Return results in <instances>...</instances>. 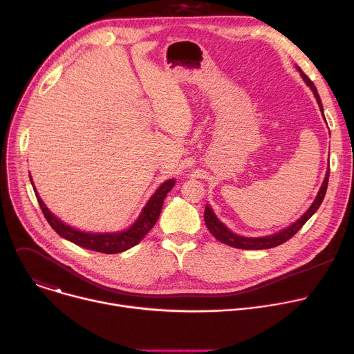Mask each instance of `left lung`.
<instances>
[{
	"label": "left lung",
	"instance_id": "obj_1",
	"mask_svg": "<svg viewBox=\"0 0 354 354\" xmlns=\"http://www.w3.org/2000/svg\"><path fill=\"white\" fill-rule=\"evenodd\" d=\"M298 71H299L302 79L305 80V83L313 91L315 97H316V102L319 104V109H320V111H322V114H324V106H322V102H320V97H319V94H317V90H316L315 84L312 83V80L299 68H298ZM324 118H325V115H324ZM329 172H330V169H328V172L325 175V180H324L322 186H320V189L317 192V196L315 198V201L310 205V207L304 213V216L299 220H297L295 223H292L289 227H286V229H283V230H281V232H278L275 234L266 236V237H243V236H237L233 232H230L216 217L214 212L212 210V207L209 205H206V209H205V223H206V226H207L209 232L213 234V237H216L218 241L227 244L230 247H234V248H241V250H266V248L277 247V245L288 241L291 237H294L298 233V230L302 229L304 224L312 217V214L319 209V206L322 205L325 194H326V189H328Z\"/></svg>",
	"mask_w": 354,
	"mask_h": 354
}]
</instances>
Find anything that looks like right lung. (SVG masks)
Here are the masks:
<instances>
[{"label":"right lung","mask_w":354,"mask_h":354,"mask_svg":"<svg viewBox=\"0 0 354 354\" xmlns=\"http://www.w3.org/2000/svg\"><path fill=\"white\" fill-rule=\"evenodd\" d=\"M29 179L32 186H34V182H32L30 176ZM174 185H175V179H169L160 185L156 189L155 194L151 196V199L148 201V203L145 205V207L142 209L141 214L138 216L137 221L133 224V226L118 233H86L68 226V224L60 221L53 213L49 212V209L45 206V203L39 198L35 186H34V190L45 218L50 224V227L60 237L66 239L86 250L99 251L103 254H117L137 245L145 237V234L155 226V223L160 214V210H162L164 201L168 195V192L174 187Z\"/></svg>","instance_id":"right-lung-1"}]
</instances>
